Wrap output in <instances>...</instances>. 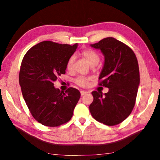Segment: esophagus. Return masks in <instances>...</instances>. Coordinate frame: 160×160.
<instances>
[{"instance_id":"esophagus-1","label":"esophagus","mask_w":160,"mask_h":160,"mask_svg":"<svg viewBox=\"0 0 160 160\" xmlns=\"http://www.w3.org/2000/svg\"><path fill=\"white\" fill-rule=\"evenodd\" d=\"M87 93H88V92H86V91H84V90H81L80 91V94L82 96H83V95H85V94H86Z\"/></svg>"}]
</instances>
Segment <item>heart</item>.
Segmentation results:
<instances>
[{"label": "heart", "mask_w": 160, "mask_h": 160, "mask_svg": "<svg viewBox=\"0 0 160 160\" xmlns=\"http://www.w3.org/2000/svg\"><path fill=\"white\" fill-rule=\"evenodd\" d=\"M82 55L91 66H97L100 61V56L99 54L92 50L88 49V50L83 51L82 52ZM74 61H75L74 56H71L68 58V60L67 63H66V68L68 70H70L72 69ZM89 80H90V78H89L80 76V77L77 78L75 80V82L76 83L77 85H80L81 87H85L87 85H88V82Z\"/></svg>", "instance_id": "1"}]
</instances>
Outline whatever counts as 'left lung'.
I'll return each mask as SVG.
<instances>
[{
    "instance_id": "obj_1",
    "label": "left lung",
    "mask_w": 160,
    "mask_h": 160,
    "mask_svg": "<svg viewBox=\"0 0 160 160\" xmlns=\"http://www.w3.org/2000/svg\"><path fill=\"white\" fill-rule=\"evenodd\" d=\"M92 47L100 49L104 63L99 85L109 88V92L93 91L94 100L90 105L92 117L107 126H115L131 114L135 106L140 72L135 54L131 48L113 37H107Z\"/></svg>"
}]
</instances>
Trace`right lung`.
I'll list each match as a JSON object with an SVG mask.
<instances>
[{"label": "right lung", "mask_w": 160, "mask_h": 160, "mask_svg": "<svg viewBox=\"0 0 160 160\" xmlns=\"http://www.w3.org/2000/svg\"><path fill=\"white\" fill-rule=\"evenodd\" d=\"M78 44L51 41L32 47L22 61L19 82L29 112L42 125L56 127L71 119L80 92L73 88L61 92L53 82L66 73V63Z\"/></svg>", "instance_id": "obj_1"}]
</instances>
